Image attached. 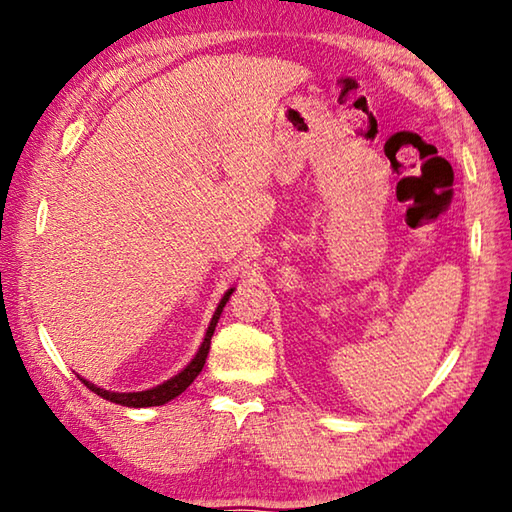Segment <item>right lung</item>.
Wrapping results in <instances>:
<instances>
[{"label":"right lung","mask_w":512,"mask_h":512,"mask_svg":"<svg viewBox=\"0 0 512 512\" xmlns=\"http://www.w3.org/2000/svg\"><path fill=\"white\" fill-rule=\"evenodd\" d=\"M231 290L224 292V297L220 299L218 308H215L213 317H211V324L209 328H206V335H204V342L200 346V351L195 353V357L191 362L186 364V369L179 371L177 375H173V378L157 384V387L152 389H146V391H128V393H121V391H105L101 387H96V384H92L85 378L83 380L85 387L89 391H94L96 396H101L103 400H110V402H116V405L121 407H134V409H141V407H159V405H166V402H170L173 398H177L179 393H184L188 387H191L193 380L200 375V371L204 369V362H206V355H209V348H211V337H213V330L215 326H218V319L222 315V308L227 306V301L231 297Z\"/></svg>","instance_id":"1"}]
</instances>
